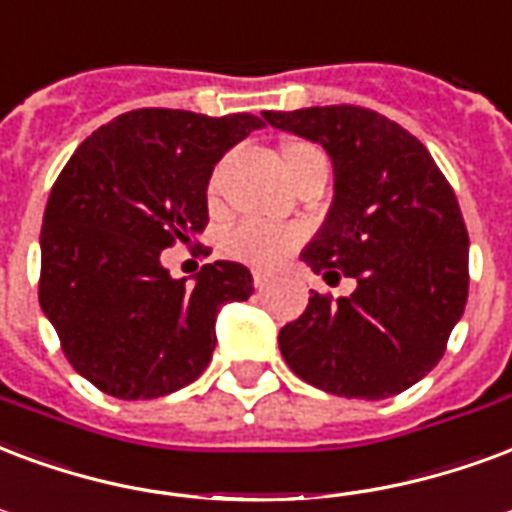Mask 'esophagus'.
<instances>
[{"mask_svg": "<svg viewBox=\"0 0 512 512\" xmlns=\"http://www.w3.org/2000/svg\"><path fill=\"white\" fill-rule=\"evenodd\" d=\"M252 279H255L257 290H263V287L274 279V274H271V271H263V268H257V271H252Z\"/></svg>", "mask_w": 512, "mask_h": 512, "instance_id": "obj_1", "label": "esophagus"}]
</instances>
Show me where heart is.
<instances>
[{"instance_id":"b5f03b06","label":"heart","mask_w":512,"mask_h":512,"mask_svg":"<svg viewBox=\"0 0 512 512\" xmlns=\"http://www.w3.org/2000/svg\"><path fill=\"white\" fill-rule=\"evenodd\" d=\"M295 233L287 230V227H271V225H257V222H246V225L236 227L230 238H227V246L230 252L238 257H244L249 263H257V266H271L276 260L290 252L295 246Z\"/></svg>"}]
</instances>
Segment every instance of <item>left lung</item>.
<instances>
[{"mask_svg":"<svg viewBox=\"0 0 512 512\" xmlns=\"http://www.w3.org/2000/svg\"><path fill=\"white\" fill-rule=\"evenodd\" d=\"M276 130L320 143L333 200L301 260L352 276L331 301L312 293L279 331L301 380L344 399H388L434 369L469 293V236L453 189L415 135L358 105L263 111Z\"/></svg>","mask_w":512,"mask_h":512,"instance_id":"1","label":"left lung"}]
</instances>
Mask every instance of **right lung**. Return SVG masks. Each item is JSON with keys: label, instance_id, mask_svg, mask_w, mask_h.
<instances>
[{"label": "right lung", "instance_id": "right-lung-1", "mask_svg": "<svg viewBox=\"0 0 512 512\" xmlns=\"http://www.w3.org/2000/svg\"><path fill=\"white\" fill-rule=\"evenodd\" d=\"M260 127L252 113L140 108L92 132L59 173L40 230V306L102 393L157 399L198 380L219 309L255 290L241 263H208L187 285L160 255L203 233L214 165Z\"/></svg>", "mask_w": 512, "mask_h": 512}]
</instances>
